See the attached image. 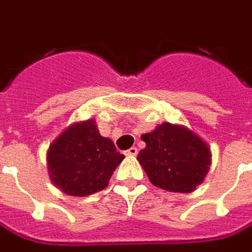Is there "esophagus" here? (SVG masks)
Masks as SVG:
<instances>
[{
    "instance_id": "obj_1",
    "label": "esophagus",
    "mask_w": 252,
    "mask_h": 252,
    "mask_svg": "<svg viewBox=\"0 0 252 252\" xmlns=\"http://www.w3.org/2000/svg\"><path fill=\"white\" fill-rule=\"evenodd\" d=\"M126 156H136V155H138V149H136V148L128 149V150L126 152Z\"/></svg>"
}]
</instances>
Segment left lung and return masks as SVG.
Returning a JSON list of instances; mask_svg holds the SVG:
<instances>
[{
	"instance_id": "1",
	"label": "left lung",
	"mask_w": 252,
	"mask_h": 252,
	"mask_svg": "<svg viewBox=\"0 0 252 252\" xmlns=\"http://www.w3.org/2000/svg\"><path fill=\"white\" fill-rule=\"evenodd\" d=\"M146 148L138 155L152 184L168 191L190 193L204 181L211 152L198 135L184 126L162 123L143 133Z\"/></svg>"
}]
</instances>
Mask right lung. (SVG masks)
<instances>
[{
	"mask_svg": "<svg viewBox=\"0 0 252 252\" xmlns=\"http://www.w3.org/2000/svg\"><path fill=\"white\" fill-rule=\"evenodd\" d=\"M123 158L113 140L99 133L95 120H87L71 124L51 143L48 172L63 193L85 197L103 190Z\"/></svg>",
	"mask_w": 252,
	"mask_h": 252,
	"instance_id": "add662e5",
	"label": "right lung"
}]
</instances>
